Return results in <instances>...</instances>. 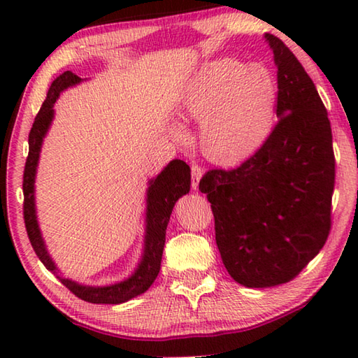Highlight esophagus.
<instances>
[{
	"mask_svg": "<svg viewBox=\"0 0 358 358\" xmlns=\"http://www.w3.org/2000/svg\"><path fill=\"white\" fill-rule=\"evenodd\" d=\"M191 172H192V189H197L199 187V181H201L202 175H203V171L201 166H192L191 167Z\"/></svg>",
	"mask_w": 358,
	"mask_h": 358,
	"instance_id": "34e87169",
	"label": "esophagus"
}]
</instances>
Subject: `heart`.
I'll return each mask as SVG.
<instances>
[{
  "label": "heart",
  "mask_w": 358,
  "mask_h": 358,
  "mask_svg": "<svg viewBox=\"0 0 358 358\" xmlns=\"http://www.w3.org/2000/svg\"><path fill=\"white\" fill-rule=\"evenodd\" d=\"M276 82L262 66L232 58L205 63L186 85L181 118L199 124V145L215 164L240 166L268 141L275 126ZM183 137V132L175 131Z\"/></svg>",
  "instance_id": "obj_1"
}]
</instances>
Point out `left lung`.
Returning a JSON list of instances; mask_svg holds the SVG:
<instances>
[{"instance_id": "obj_1", "label": "left lung", "mask_w": 358, "mask_h": 358, "mask_svg": "<svg viewBox=\"0 0 358 358\" xmlns=\"http://www.w3.org/2000/svg\"><path fill=\"white\" fill-rule=\"evenodd\" d=\"M278 68V123L251 159L211 169L199 189L215 216L229 275L246 287L292 281L322 250L331 229L335 153L327 108L284 42L265 34Z\"/></svg>"}]
</instances>
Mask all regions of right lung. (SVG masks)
Instances as JSON below:
<instances>
[{
  "instance_id": "right-lung-1",
  "label": "right lung",
  "mask_w": 358,
  "mask_h": 358,
  "mask_svg": "<svg viewBox=\"0 0 358 358\" xmlns=\"http://www.w3.org/2000/svg\"><path fill=\"white\" fill-rule=\"evenodd\" d=\"M80 80L82 78L76 76L74 72L66 71L52 82L44 104H42L39 113L36 115L33 128L29 131V151L27 157L25 172H23V197H25V201H23V217H25L28 238L31 241L36 256L45 265L47 270L53 271L55 275L57 266L53 264L52 257L48 256L38 226V220H36L34 177L36 169H38L41 145L47 134L48 126H50L53 120V104L57 102L59 93L66 92L69 87ZM189 186L191 169L186 162L180 159H173L169 162V166L164 171L157 175L156 178L150 180V187L147 191V235H145L143 257L141 264H138L137 270L128 280L112 284V286L92 287L82 286V284H77L76 281H71L68 278H63L59 275H57V278H59L62 284H64L78 299L88 303H96V305H99V303L118 305V303L128 301L134 299V296L143 294L155 282L156 276L161 270L162 251H164L166 243V229L169 220H171L175 202L183 194L189 192Z\"/></svg>"
}]
</instances>
